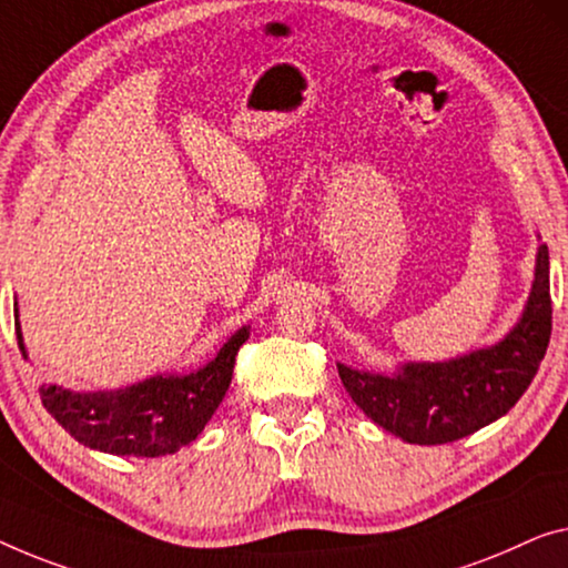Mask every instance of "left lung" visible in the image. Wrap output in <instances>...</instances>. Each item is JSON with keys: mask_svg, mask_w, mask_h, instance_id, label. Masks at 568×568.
<instances>
[{"mask_svg": "<svg viewBox=\"0 0 568 568\" xmlns=\"http://www.w3.org/2000/svg\"><path fill=\"white\" fill-rule=\"evenodd\" d=\"M551 338L548 247L538 244L530 295L518 324L493 346L444 362H403L395 372L336 362L352 400L379 428L408 444L459 442L503 418L536 377Z\"/></svg>", "mask_w": 568, "mask_h": 568, "instance_id": "obj_1", "label": "left lung"}]
</instances>
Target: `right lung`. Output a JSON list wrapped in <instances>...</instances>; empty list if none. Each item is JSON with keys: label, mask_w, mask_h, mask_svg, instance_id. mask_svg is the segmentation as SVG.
Returning a JSON list of instances; mask_svg holds the SVG:
<instances>
[{"label": "right lung", "mask_w": 568, "mask_h": 568, "mask_svg": "<svg viewBox=\"0 0 568 568\" xmlns=\"http://www.w3.org/2000/svg\"><path fill=\"white\" fill-rule=\"evenodd\" d=\"M14 332L24 349L20 311L14 301ZM250 338V326L236 328L206 365L193 372H160L116 390H71L42 385L45 410L75 442L114 456H165L196 442L230 390L234 357Z\"/></svg>", "instance_id": "add662e5"}]
</instances>
